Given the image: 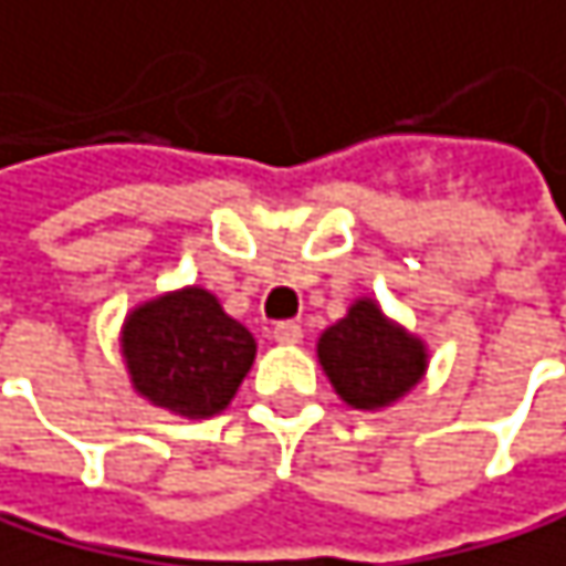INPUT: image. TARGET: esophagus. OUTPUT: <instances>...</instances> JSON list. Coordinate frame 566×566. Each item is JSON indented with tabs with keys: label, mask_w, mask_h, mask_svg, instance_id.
<instances>
[{
	"label": "esophagus",
	"mask_w": 566,
	"mask_h": 566,
	"mask_svg": "<svg viewBox=\"0 0 566 566\" xmlns=\"http://www.w3.org/2000/svg\"><path fill=\"white\" fill-rule=\"evenodd\" d=\"M302 338H305V332H302L298 322H281V325H274V342L277 345H298Z\"/></svg>",
	"instance_id": "obj_1"
}]
</instances>
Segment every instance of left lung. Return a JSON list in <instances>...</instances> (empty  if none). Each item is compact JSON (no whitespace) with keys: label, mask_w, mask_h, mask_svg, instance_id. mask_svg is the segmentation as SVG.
Returning <instances> with one entry per match:
<instances>
[{"label":"left lung","mask_w":566,"mask_h":566,"mask_svg":"<svg viewBox=\"0 0 566 566\" xmlns=\"http://www.w3.org/2000/svg\"><path fill=\"white\" fill-rule=\"evenodd\" d=\"M318 361L348 408L381 411L421 385L428 345L391 322L375 298H358L342 322L322 332Z\"/></svg>","instance_id":"8db88e82"}]
</instances>
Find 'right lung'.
<instances>
[{"label":"right lung","mask_w":566,"mask_h":566,"mask_svg":"<svg viewBox=\"0 0 566 566\" xmlns=\"http://www.w3.org/2000/svg\"><path fill=\"white\" fill-rule=\"evenodd\" d=\"M118 342L132 388L148 405L188 421L221 415L258 352L251 332L198 285L135 305Z\"/></svg>","instance_id":"right-lung-1"}]
</instances>
